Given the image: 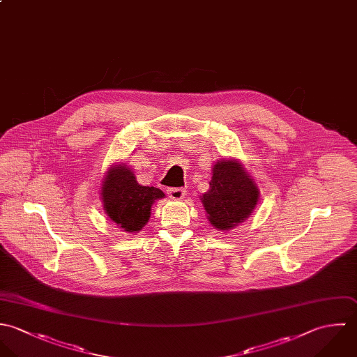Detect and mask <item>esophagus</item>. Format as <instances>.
Listing matches in <instances>:
<instances>
[{
	"instance_id": "34e87169",
	"label": "esophagus",
	"mask_w": 357,
	"mask_h": 357,
	"mask_svg": "<svg viewBox=\"0 0 357 357\" xmlns=\"http://www.w3.org/2000/svg\"><path fill=\"white\" fill-rule=\"evenodd\" d=\"M167 192H168V196L174 200H182L186 196V190L182 188H171Z\"/></svg>"
}]
</instances>
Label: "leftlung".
Returning a JSON list of instances; mask_svg holds the SVG:
<instances>
[{
	"instance_id": "8db88e82",
	"label": "left lung",
	"mask_w": 357,
	"mask_h": 357,
	"mask_svg": "<svg viewBox=\"0 0 357 357\" xmlns=\"http://www.w3.org/2000/svg\"><path fill=\"white\" fill-rule=\"evenodd\" d=\"M200 200L210 223L225 231L254 213L259 202V189L237 158H220L213 165L210 189Z\"/></svg>"
}]
</instances>
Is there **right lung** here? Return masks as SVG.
<instances>
[{
  "label": "right lung",
  "mask_w": 357,
  "mask_h": 357,
  "mask_svg": "<svg viewBox=\"0 0 357 357\" xmlns=\"http://www.w3.org/2000/svg\"><path fill=\"white\" fill-rule=\"evenodd\" d=\"M162 190L138 183L134 171L124 162L113 164L106 171L100 199L105 214L126 233H138L149 222L154 202L164 199Z\"/></svg>",
  "instance_id": "obj_1"
}]
</instances>
